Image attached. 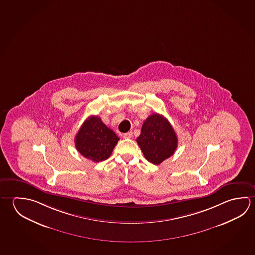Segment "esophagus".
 I'll return each instance as SVG.
<instances>
[{"label":"esophagus","mask_w":255,"mask_h":255,"mask_svg":"<svg viewBox=\"0 0 255 255\" xmlns=\"http://www.w3.org/2000/svg\"><path fill=\"white\" fill-rule=\"evenodd\" d=\"M132 137V132H126V133L124 134V138H130Z\"/></svg>","instance_id":"34e87169"}]
</instances>
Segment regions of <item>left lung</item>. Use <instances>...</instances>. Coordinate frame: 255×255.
Wrapping results in <instances>:
<instances>
[{
	"label": "left lung",
	"mask_w": 255,
	"mask_h": 255,
	"mask_svg": "<svg viewBox=\"0 0 255 255\" xmlns=\"http://www.w3.org/2000/svg\"><path fill=\"white\" fill-rule=\"evenodd\" d=\"M136 140L145 158L154 165H159L172 156L178 142L169 122L159 114L147 117Z\"/></svg>",
	"instance_id": "1"
}]
</instances>
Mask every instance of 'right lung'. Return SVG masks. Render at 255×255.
Here are the masks:
<instances>
[{
  "instance_id": "1",
  "label": "right lung",
  "mask_w": 255,
  "mask_h": 255,
  "mask_svg": "<svg viewBox=\"0 0 255 255\" xmlns=\"http://www.w3.org/2000/svg\"><path fill=\"white\" fill-rule=\"evenodd\" d=\"M77 150L93 162L108 159L119 138L98 116L90 117L81 126L75 137Z\"/></svg>"
}]
</instances>
